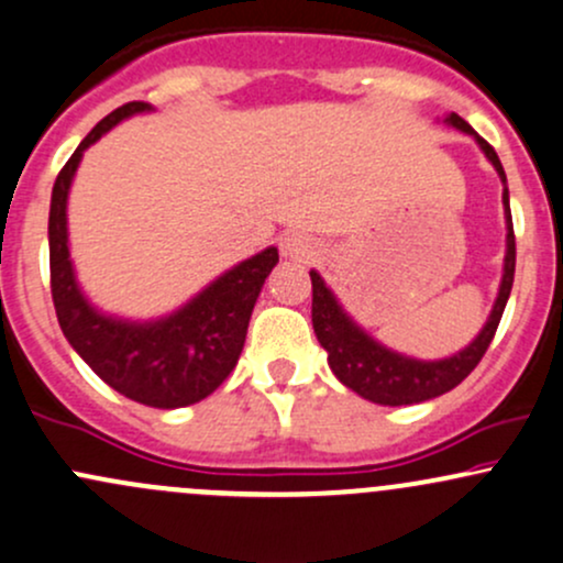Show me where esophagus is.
Segmentation results:
<instances>
[{
  "instance_id": "1",
  "label": "esophagus",
  "mask_w": 563,
  "mask_h": 563,
  "mask_svg": "<svg viewBox=\"0 0 563 563\" xmlns=\"http://www.w3.org/2000/svg\"><path fill=\"white\" fill-rule=\"evenodd\" d=\"M318 254V243L309 235H301V232H290V235L283 238V256L290 262H309Z\"/></svg>"
}]
</instances>
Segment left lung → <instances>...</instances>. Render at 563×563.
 Here are the masks:
<instances>
[{
	"label": "left lung",
	"mask_w": 563,
	"mask_h": 563,
	"mask_svg": "<svg viewBox=\"0 0 563 563\" xmlns=\"http://www.w3.org/2000/svg\"><path fill=\"white\" fill-rule=\"evenodd\" d=\"M448 124H452L461 132H466L479 142L484 156L493 161L495 172L500 174L503 185H506V172H503L500 158H497L495 147L487 140L471 129V124L461 119L457 113L448 115ZM503 206H506V264H503V280H500V294H497L493 314L484 322L482 333L476 335L463 352L452 354L448 360H434V363H426V360H412L405 354L391 352V349L380 346L376 339H371L363 328L357 325L349 314L341 309V303L335 301L331 288L325 286V280L314 273L312 277V325L314 335H318L320 346L328 352V365L335 373V378L341 384L349 386L352 391H357L360 397L371 399L376 405H416L426 402V399H434L439 394L455 389L463 378L479 365V360L487 352V346L493 344L497 325H500L503 309H506L510 286H514V269H516V238H514V219H510V206H508V187H503Z\"/></svg>",
	"instance_id": "left-lung-1"
}]
</instances>
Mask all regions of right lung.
I'll use <instances>...</instances> for the list:
<instances>
[{
    "label": "right lung",
    "mask_w": 563,
    "mask_h": 563,
    "mask_svg": "<svg viewBox=\"0 0 563 563\" xmlns=\"http://www.w3.org/2000/svg\"><path fill=\"white\" fill-rule=\"evenodd\" d=\"M142 111L151 106L126 102L108 113L57 174L49 203V286L63 335L84 363L134 402L174 410L209 397L238 365L254 303L277 264V249L269 245L228 269L169 318L129 322L97 312L84 299L68 251L70 183L84 151L119 121Z\"/></svg>",
    "instance_id": "right-lung-1"
}]
</instances>
